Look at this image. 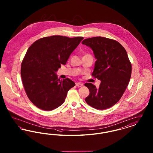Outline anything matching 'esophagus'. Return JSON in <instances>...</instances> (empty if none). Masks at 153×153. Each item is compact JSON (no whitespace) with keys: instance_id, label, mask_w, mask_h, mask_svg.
<instances>
[{"instance_id":"esophagus-1","label":"esophagus","mask_w":153,"mask_h":153,"mask_svg":"<svg viewBox=\"0 0 153 153\" xmlns=\"http://www.w3.org/2000/svg\"><path fill=\"white\" fill-rule=\"evenodd\" d=\"M76 85L77 87H80L83 86V84H82V83H81V82H76Z\"/></svg>"}]
</instances>
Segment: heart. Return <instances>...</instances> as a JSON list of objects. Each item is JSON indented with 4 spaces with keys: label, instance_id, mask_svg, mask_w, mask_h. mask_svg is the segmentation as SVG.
<instances>
[{
    "label": "heart",
    "instance_id": "1",
    "mask_svg": "<svg viewBox=\"0 0 153 153\" xmlns=\"http://www.w3.org/2000/svg\"><path fill=\"white\" fill-rule=\"evenodd\" d=\"M86 55H87V54H86Z\"/></svg>",
    "mask_w": 153,
    "mask_h": 153
}]
</instances>
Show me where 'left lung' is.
Masks as SVG:
<instances>
[{
  "instance_id": "1",
  "label": "left lung",
  "mask_w": 153,
  "mask_h": 153,
  "mask_svg": "<svg viewBox=\"0 0 153 153\" xmlns=\"http://www.w3.org/2000/svg\"><path fill=\"white\" fill-rule=\"evenodd\" d=\"M82 44L90 47L97 59L92 76L101 80L99 88L85 83L89 95L88 105L97 109H107L119 101L131 78V62L123 46L115 40L102 36L87 38Z\"/></svg>"
}]
</instances>
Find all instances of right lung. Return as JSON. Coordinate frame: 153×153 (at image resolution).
<instances>
[{"label": "right lung", "mask_w": 153, "mask_h": 153, "mask_svg": "<svg viewBox=\"0 0 153 153\" xmlns=\"http://www.w3.org/2000/svg\"><path fill=\"white\" fill-rule=\"evenodd\" d=\"M84 39L53 36L32 44L22 60L21 75L26 94L39 109L51 111L63 104L68 91L75 85L68 78L58 79L55 73L65 65L71 54Z\"/></svg>", "instance_id": "right-lung-1"}]
</instances>
